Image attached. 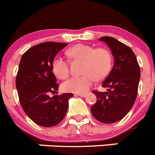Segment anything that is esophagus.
<instances>
[{
	"label": "esophagus",
	"mask_w": 155,
	"mask_h": 155,
	"mask_svg": "<svg viewBox=\"0 0 155 155\" xmlns=\"http://www.w3.org/2000/svg\"><path fill=\"white\" fill-rule=\"evenodd\" d=\"M76 96H79V97H86V96H87V94L86 93H77V94H76Z\"/></svg>",
	"instance_id": "obj_1"
}]
</instances>
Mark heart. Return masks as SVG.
I'll return each instance as SVG.
<instances>
[{
  "mask_svg": "<svg viewBox=\"0 0 155 155\" xmlns=\"http://www.w3.org/2000/svg\"><path fill=\"white\" fill-rule=\"evenodd\" d=\"M67 55L73 60L83 61V76L72 77L62 83L65 92L85 93L95 83L96 79H105L112 69L113 57L110 51L105 48H95L92 45L77 44L67 50ZM52 71L59 79H66L69 76V62L65 58L56 57L52 62Z\"/></svg>",
  "mask_w": 155,
  "mask_h": 155,
  "instance_id": "b5f03b06",
  "label": "heart"
}]
</instances>
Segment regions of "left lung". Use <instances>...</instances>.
<instances>
[{
  "label": "left lung",
  "instance_id": "8db88e82",
  "mask_svg": "<svg viewBox=\"0 0 155 155\" xmlns=\"http://www.w3.org/2000/svg\"><path fill=\"white\" fill-rule=\"evenodd\" d=\"M99 40L111 50L114 64L102 83L103 87L108 88L107 92H93L97 100L90 110L98 121L112 124L124 117L134 104L140 78V66L129 46L109 36Z\"/></svg>",
  "mask_w": 155,
  "mask_h": 155
}]
</instances>
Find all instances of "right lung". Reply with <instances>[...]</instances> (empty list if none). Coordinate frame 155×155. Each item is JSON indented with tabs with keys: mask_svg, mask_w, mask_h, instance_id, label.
<instances>
[{
	"mask_svg": "<svg viewBox=\"0 0 155 155\" xmlns=\"http://www.w3.org/2000/svg\"><path fill=\"white\" fill-rule=\"evenodd\" d=\"M68 43L47 41L31 47L21 58L16 76V88L24 111L36 124L53 127L65 117L72 93L50 97L58 84L52 72V62ZM58 93V92H57Z\"/></svg>",
	"mask_w": 155,
	"mask_h": 155,
	"instance_id": "add662e5",
	"label": "right lung"
}]
</instances>
